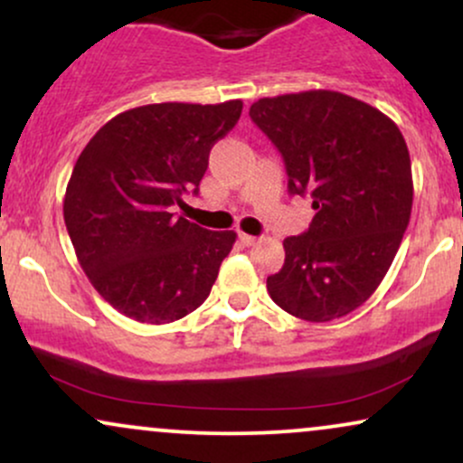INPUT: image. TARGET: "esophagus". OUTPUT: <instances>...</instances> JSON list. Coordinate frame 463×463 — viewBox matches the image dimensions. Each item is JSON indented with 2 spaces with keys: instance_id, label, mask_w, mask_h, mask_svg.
<instances>
[{
  "instance_id": "1",
  "label": "esophagus",
  "mask_w": 463,
  "mask_h": 463,
  "mask_svg": "<svg viewBox=\"0 0 463 463\" xmlns=\"http://www.w3.org/2000/svg\"><path fill=\"white\" fill-rule=\"evenodd\" d=\"M239 239H241V243H246V246H254V243L259 241V237L248 235V232H239Z\"/></svg>"
}]
</instances>
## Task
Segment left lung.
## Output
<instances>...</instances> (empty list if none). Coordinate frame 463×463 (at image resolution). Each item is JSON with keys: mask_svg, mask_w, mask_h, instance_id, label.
<instances>
[{"mask_svg": "<svg viewBox=\"0 0 463 463\" xmlns=\"http://www.w3.org/2000/svg\"><path fill=\"white\" fill-rule=\"evenodd\" d=\"M250 117L279 147L289 194L311 195L316 211L309 231L283 241L269 296L307 322L346 316L374 294L407 231V143L379 109L322 89L263 98Z\"/></svg>", "mask_w": 463, "mask_h": 463, "instance_id": "8db88e82", "label": "left lung"}]
</instances>
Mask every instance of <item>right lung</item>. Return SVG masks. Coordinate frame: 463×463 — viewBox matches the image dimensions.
<instances>
[{
  "label": "right lung",
  "mask_w": 463,
  "mask_h": 463,
  "mask_svg": "<svg viewBox=\"0 0 463 463\" xmlns=\"http://www.w3.org/2000/svg\"><path fill=\"white\" fill-rule=\"evenodd\" d=\"M241 99L147 104L119 113L73 165L62 215L98 294L137 322L169 324L209 298L237 232L172 213L198 194L209 152L235 128Z\"/></svg>",
  "instance_id": "1"
}]
</instances>
